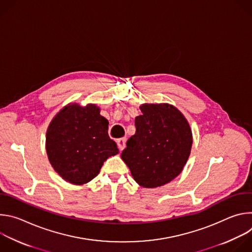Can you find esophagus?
I'll list each match as a JSON object with an SVG mask.
<instances>
[{
	"mask_svg": "<svg viewBox=\"0 0 252 252\" xmlns=\"http://www.w3.org/2000/svg\"><path fill=\"white\" fill-rule=\"evenodd\" d=\"M126 138H119V139L117 140L118 148L120 149V151H123V150L126 148Z\"/></svg>",
	"mask_w": 252,
	"mask_h": 252,
	"instance_id": "34e87169",
	"label": "esophagus"
}]
</instances>
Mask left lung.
<instances>
[{
	"mask_svg": "<svg viewBox=\"0 0 252 252\" xmlns=\"http://www.w3.org/2000/svg\"><path fill=\"white\" fill-rule=\"evenodd\" d=\"M135 133L126 141L122 158L134 181L154 189L182 172L190 154L192 133L184 115L167 103L140 105Z\"/></svg>",
	"mask_w": 252,
	"mask_h": 252,
	"instance_id": "8db88e82",
	"label": "left lung"
}]
</instances>
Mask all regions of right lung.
Returning <instances> with one entry per match:
<instances>
[{"label":"right lung","instance_id":"1","mask_svg":"<svg viewBox=\"0 0 252 252\" xmlns=\"http://www.w3.org/2000/svg\"><path fill=\"white\" fill-rule=\"evenodd\" d=\"M107 129L109 122L95 104L64 106L47 131L46 150L54 169L70 184L91 182L106 158L119 154Z\"/></svg>","mask_w":252,"mask_h":252}]
</instances>
